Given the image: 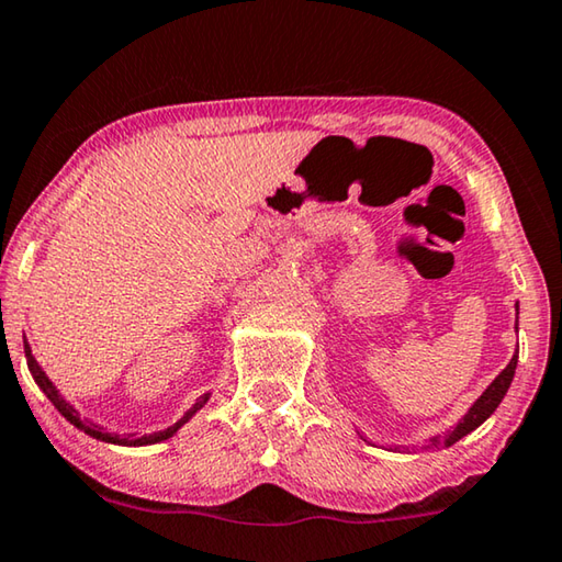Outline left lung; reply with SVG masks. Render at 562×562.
Here are the masks:
<instances>
[{"mask_svg":"<svg viewBox=\"0 0 562 562\" xmlns=\"http://www.w3.org/2000/svg\"><path fill=\"white\" fill-rule=\"evenodd\" d=\"M515 368H518V352L513 355V360L507 362V368L501 372L493 380V385H490L483 395L477 397V403L470 407V413L462 417V420L458 423V427H452V430L448 435H440V438H432L427 445H423L425 450H440V448H448V445L458 442L460 438H465L468 432H473L477 425H483L490 415L495 413V407L501 405V400L505 397L507 387H510L513 382V375H515Z\"/></svg>","mask_w":562,"mask_h":562,"instance_id":"left-lung-1","label":"left lung"}]
</instances>
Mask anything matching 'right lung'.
<instances>
[{
    "mask_svg": "<svg viewBox=\"0 0 562 562\" xmlns=\"http://www.w3.org/2000/svg\"><path fill=\"white\" fill-rule=\"evenodd\" d=\"M24 355H26V364H30V372H32V378H34V382H37V385L42 387V393L49 397V403L55 405L61 415L67 417L69 423H72L75 427H79V430L82 432H87V435H92V438H97V440H102V442H114V445H155V442H162V440H167V438H172V435L180 430V427L190 420V417L198 413V409L207 403V397L210 395H202L198 403H194V407L190 409V413H187L180 423H175L172 427H167V430H162V432H153V435H142V438H120V435H112V432H106L104 427H97L94 423H87V420H82V417H79V413L77 409L67 403L65 397H61L59 393H57V387L52 385L49 382V378L44 375L42 372V368L37 364V360L32 358V350H30V345L24 342Z\"/></svg>",
    "mask_w": 562,
    "mask_h": 562,
    "instance_id": "add662e5",
    "label": "right lung"
}]
</instances>
